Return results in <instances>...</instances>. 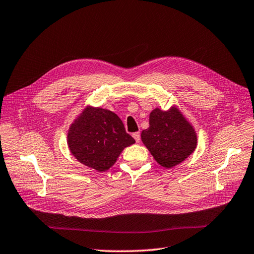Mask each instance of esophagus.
Segmentation results:
<instances>
[{"label":"esophagus","mask_w":254,"mask_h":254,"mask_svg":"<svg viewBox=\"0 0 254 254\" xmlns=\"http://www.w3.org/2000/svg\"><path fill=\"white\" fill-rule=\"evenodd\" d=\"M134 137V139L136 140V142H139L140 141V133L139 132H136V133H133L132 135Z\"/></svg>","instance_id":"1"}]
</instances>
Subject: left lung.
Listing matches in <instances>:
<instances>
[{
	"label": "left lung",
	"mask_w": 254,
	"mask_h": 254,
	"mask_svg": "<svg viewBox=\"0 0 254 254\" xmlns=\"http://www.w3.org/2000/svg\"><path fill=\"white\" fill-rule=\"evenodd\" d=\"M149 125L141 132V141L165 168L182 163L197 148V133L177 106L168 111L155 108L150 113Z\"/></svg>",
	"instance_id": "obj_1"
}]
</instances>
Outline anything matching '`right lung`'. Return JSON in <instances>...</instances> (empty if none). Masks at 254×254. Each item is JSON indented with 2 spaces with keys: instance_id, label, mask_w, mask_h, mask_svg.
Segmentation results:
<instances>
[{
  "instance_id": "obj_1",
  "label": "right lung",
  "mask_w": 254,
  "mask_h": 254,
  "mask_svg": "<svg viewBox=\"0 0 254 254\" xmlns=\"http://www.w3.org/2000/svg\"><path fill=\"white\" fill-rule=\"evenodd\" d=\"M67 142L79 163L102 172L110 169L123 149L135 140L115 113L88 105L71 123Z\"/></svg>"
}]
</instances>
